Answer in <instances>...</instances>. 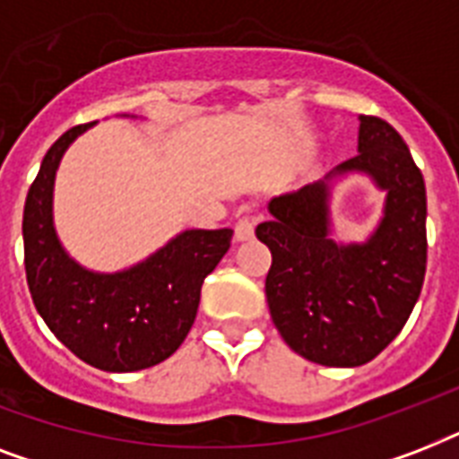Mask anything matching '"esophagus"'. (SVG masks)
Here are the masks:
<instances>
[{"label":"esophagus","instance_id":"esophagus-1","mask_svg":"<svg viewBox=\"0 0 459 459\" xmlns=\"http://www.w3.org/2000/svg\"><path fill=\"white\" fill-rule=\"evenodd\" d=\"M255 236V223L252 219L243 216V219H238L236 223V240H250Z\"/></svg>","mask_w":459,"mask_h":459}]
</instances>
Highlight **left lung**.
Instances as JSON below:
<instances>
[{"instance_id": "obj_1", "label": "left lung", "mask_w": 459, "mask_h": 459, "mask_svg": "<svg viewBox=\"0 0 459 459\" xmlns=\"http://www.w3.org/2000/svg\"><path fill=\"white\" fill-rule=\"evenodd\" d=\"M362 172L386 193L385 216L364 244L330 238V195ZM257 238L272 250L266 302L288 348L324 367L371 362L420 300L427 272V187L391 124L359 117L357 154L316 183L269 200Z\"/></svg>"}]
</instances>
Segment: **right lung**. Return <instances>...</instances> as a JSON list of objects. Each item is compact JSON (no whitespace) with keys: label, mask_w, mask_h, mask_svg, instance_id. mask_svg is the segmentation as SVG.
I'll return each mask as SVG.
<instances>
[{"label":"right lung","mask_w":459,"mask_h":459,"mask_svg":"<svg viewBox=\"0 0 459 459\" xmlns=\"http://www.w3.org/2000/svg\"><path fill=\"white\" fill-rule=\"evenodd\" d=\"M66 131L39 164L23 209L25 276L32 302L56 338L102 371H138L164 362L186 341L202 283L229 252L230 229H187L138 264L114 273L78 264L54 226V178L78 135Z\"/></svg>","instance_id":"obj_1"}]
</instances>
